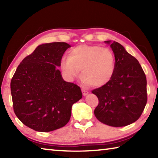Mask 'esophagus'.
I'll use <instances>...</instances> for the list:
<instances>
[{"instance_id":"esophagus-1","label":"esophagus","mask_w":158,"mask_h":158,"mask_svg":"<svg viewBox=\"0 0 158 158\" xmlns=\"http://www.w3.org/2000/svg\"><path fill=\"white\" fill-rule=\"evenodd\" d=\"M81 91H82V93H83V95H84V96H85V95H87L88 94H89V92L87 91V90H85V89H82L81 90Z\"/></svg>"}]
</instances>
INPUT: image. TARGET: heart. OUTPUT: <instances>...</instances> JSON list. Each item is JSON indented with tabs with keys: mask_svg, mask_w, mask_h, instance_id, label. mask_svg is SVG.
Listing matches in <instances>:
<instances>
[{
	"mask_svg": "<svg viewBox=\"0 0 158 158\" xmlns=\"http://www.w3.org/2000/svg\"><path fill=\"white\" fill-rule=\"evenodd\" d=\"M60 65L69 78L79 76L81 69V77L85 84L100 87L111 79L116 58L109 48L82 44L72 49L68 58H62Z\"/></svg>",
	"mask_w": 158,
	"mask_h": 158,
	"instance_id": "b5f03b06",
	"label": "heart"
}]
</instances>
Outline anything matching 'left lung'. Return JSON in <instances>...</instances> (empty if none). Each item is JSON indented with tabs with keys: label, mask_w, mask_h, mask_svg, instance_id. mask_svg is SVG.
<instances>
[{
	"label": "left lung",
	"mask_w": 158,
	"mask_h": 158,
	"mask_svg": "<svg viewBox=\"0 0 158 158\" xmlns=\"http://www.w3.org/2000/svg\"><path fill=\"white\" fill-rule=\"evenodd\" d=\"M110 47L116 58L114 74L107 84L92 90L99 100L94 114L104 124L123 127L137 121L145 108L146 77L139 61L121 44L113 42Z\"/></svg>",
	"instance_id": "left-lung-1"
}]
</instances>
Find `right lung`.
I'll use <instances>...</instances> for the list:
<instances>
[{
  "instance_id": "right-lung-1",
  "label": "right lung",
  "mask_w": 158,
  "mask_h": 158,
  "mask_svg": "<svg viewBox=\"0 0 158 158\" xmlns=\"http://www.w3.org/2000/svg\"><path fill=\"white\" fill-rule=\"evenodd\" d=\"M69 47L65 42L39 45L23 58L12 77L15 114L34 130L46 132L65 126L70 119L72 106L82 98L80 87L64 81L57 69Z\"/></svg>"
}]
</instances>
